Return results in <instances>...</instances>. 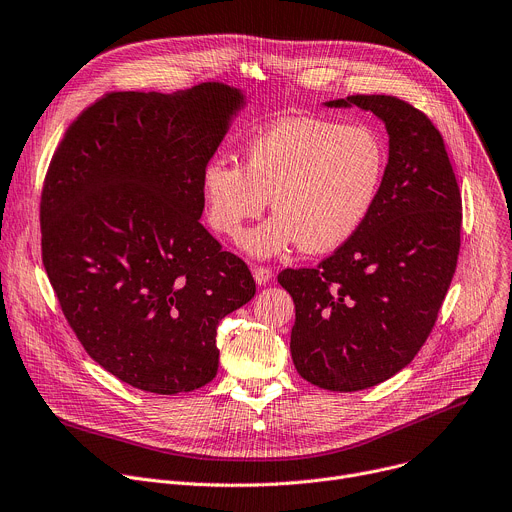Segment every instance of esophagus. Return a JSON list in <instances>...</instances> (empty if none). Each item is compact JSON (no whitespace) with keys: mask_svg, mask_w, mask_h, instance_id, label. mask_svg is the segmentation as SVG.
<instances>
[{"mask_svg":"<svg viewBox=\"0 0 512 512\" xmlns=\"http://www.w3.org/2000/svg\"><path fill=\"white\" fill-rule=\"evenodd\" d=\"M252 272H254V279L258 285H268L272 279V270L266 266H254Z\"/></svg>","mask_w":512,"mask_h":512,"instance_id":"1","label":"esophagus"}]
</instances>
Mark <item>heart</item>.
Returning <instances> with one entry per match:
<instances>
[{
    "mask_svg": "<svg viewBox=\"0 0 512 512\" xmlns=\"http://www.w3.org/2000/svg\"><path fill=\"white\" fill-rule=\"evenodd\" d=\"M385 174V147L365 125L289 116L260 131L244 164L215 160L201 174L207 219L235 238L264 207L272 215L250 229L242 248L258 258L293 246L324 254L340 248L367 221Z\"/></svg>",
    "mask_w": 512,
    "mask_h": 512,
    "instance_id": "heart-1",
    "label": "heart"
}]
</instances>
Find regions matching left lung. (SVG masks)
Listing matches in <instances>:
<instances>
[{
    "label": "left lung",
    "instance_id": "obj_1",
    "mask_svg": "<svg viewBox=\"0 0 512 512\" xmlns=\"http://www.w3.org/2000/svg\"><path fill=\"white\" fill-rule=\"evenodd\" d=\"M326 106H359L385 125V174L363 227L318 268H287L279 283L295 301L297 373L322 389L359 391L402 371L435 326L461 246V192L424 112L381 94Z\"/></svg>",
    "mask_w": 512,
    "mask_h": 512
}]
</instances>
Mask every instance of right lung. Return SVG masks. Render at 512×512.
Here are the masks:
<instances>
[{
  "label": "right lung",
  "instance_id": "obj_1",
  "mask_svg": "<svg viewBox=\"0 0 512 512\" xmlns=\"http://www.w3.org/2000/svg\"><path fill=\"white\" fill-rule=\"evenodd\" d=\"M246 106L219 82L112 92L59 143L41 199L43 262L88 355L160 396L217 375V326L256 283L201 225V174Z\"/></svg>",
  "mask_w": 512,
  "mask_h": 512
}]
</instances>
